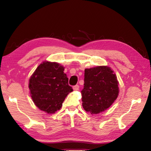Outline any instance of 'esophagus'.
I'll return each instance as SVG.
<instances>
[{
    "label": "esophagus",
    "mask_w": 151,
    "mask_h": 151,
    "mask_svg": "<svg viewBox=\"0 0 151 151\" xmlns=\"http://www.w3.org/2000/svg\"><path fill=\"white\" fill-rule=\"evenodd\" d=\"M72 88H73V89H74V91H77L79 89V86L78 85H76V86H73Z\"/></svg>",
    "instance_id": "obj_1"
}]
</instances>
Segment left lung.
I'll list each match as a JSON object with an SVG mask.
<instances>
[{"label":"left lung","mask_w":151,"mask_h":151,"mask_svg":"<svg viewBox=\"0 0 151 151\" xmlns=\"http://www.w3.org/2000/svg\"><path fill=\"white\" fill-rule=\"evenodd\" d=\"M84 86L81 91L83 107L91 114L106 110L116 99L119 88L116 74L108 66L84 70Z\"/></svg>","instance_id":"8db88e82"}]
</instances>
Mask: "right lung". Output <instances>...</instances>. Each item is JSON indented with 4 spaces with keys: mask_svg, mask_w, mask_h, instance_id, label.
<instances>
[{
    "mask_svg": "<svg viewBox=\"0 0 151 151\" xmlns=\"http://www.w3.org/2000/svg\"><path fill=\"white\" fill-rule=\"evenodd\" d=\"M64 68L57 62L44 61L30 77L28 87L32 100L45 113L53 114L60 109L67 96L73 91Z\"/></svg>",
    "mask_w": 151,
    "mask_h": 151,
    "instance_id": "right-lung-1",
    "label": "right lung"
}]
</instances>
